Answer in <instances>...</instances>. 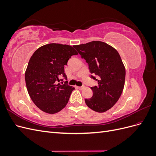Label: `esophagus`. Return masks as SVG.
<instances>
[{
  "label": "esophagus",
  "instance_id": "esophagus-1",
  "mask_svg": "<svg viewBox=\"0 0 156 156\" xmlns=\"http://www.w3.org/2000/svg\"><path fill=\"white\" fill-rule=\"evenodd\" d=\"M77 88H79V90H82V89H83L84 88V86H83V87H76Z\"/></svg>",
  "mask_w": 156,
  "mask_h": 156
}]
</instances>
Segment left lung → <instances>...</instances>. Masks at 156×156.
I'll use <instances>...</instances> for the list:
<instances>
[{"instance_id": "1", "label": "left lung", "mask_w": 156, "mask_h": 156, "mask_svg": "<svg viewBox=\"0 0 156 156\" xmlns=\"http://www.w3.org/2000/svg\"><path fill=\"white\" fill-rule=\"evenodd\" d=\"M88 64L90 73L96 75L98 86L91 87L93 96L85 99L87 105L98 112H104L119 100L125 84L126 69L120 56L105 42L93 41L73 45Z\"/></svg>"}]
</instances>
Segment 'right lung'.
Returning a JSON list of instances; mask_svg holds the SVG:
<instances>
[{
	"mask_svg": "<svg viewBox=\"0 0 156 156\" xmlns=\"http://www.w3.org/2000/svg\"><path fill=\"white\" fill-rule=\"evenodd\" d=\"M77 54L71 45L49 44L32 55L25 71L26 86L31 100L42 111L55 114L67 105L75 88L56 83L60 77L67 78L64 66Z\"/></svg>",
	"mask_w": 156,
	"mask_h": 156,
	"instance_id": "obj_1",
	"label": "right lung"
}]
</instances>
